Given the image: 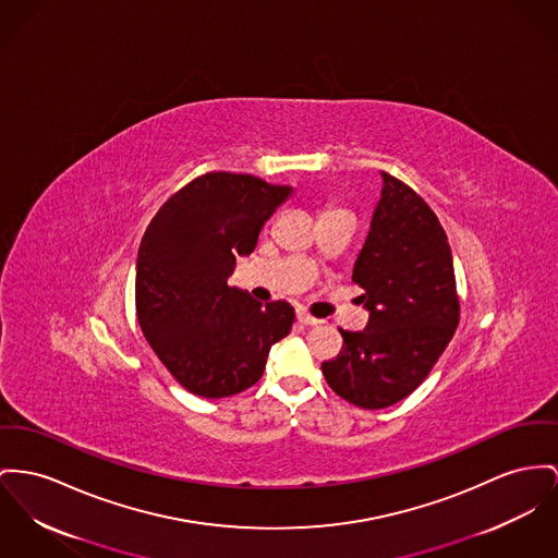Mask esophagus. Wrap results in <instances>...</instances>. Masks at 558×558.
Here are the masks:
<instances>
[{"instance_id": "34e87169", "label": "esophagus", "mask_w": 558, "mask_h": 558, "mask_svg": "<svg viewBox=\"0 0 558 558\" xmlns=\"http://www.w3.org/2000/svg\"><path fill=\"white\" fill-rule=\"evenodd\" d=\"M298 322L300 324H304V326H317V324H322V319H317V317H313V315H308L306 311H298Z\"/></svg>"}]
</instances>
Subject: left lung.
Masks as SVG:
<instances>
[{
  "mask_svg": "<svg viewBox=\"0 0 558 558\" xmlns=\"http://www.w3.org/2000/svg\"><path fill=\"white\" fill-rule=\"evenodd\" d=\"M371 232L353 283L371 311L366 330H340L342 349L322 372L336 396L360 407H393L445 353L459 326V294L445 228L402 180L383 173Z\"/></svg>",
  "mask_w": 558,
  "mask_h": 558,
  "instance_id": "obj_1",
  "label": "left lung"
}]
</instances>
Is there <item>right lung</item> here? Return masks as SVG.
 <instances>
[{
	"instance_id": "add662e5",
	"label": "right lung",
	"mask_w": 558,
	"mask_h": 558,
	"mask_svg": "<svg viewBox=\"0 0 558 558\" xmlns=\"http://www.w3.org/2000/svg\"><path fill=\"white\" fill-rule=\"evenodd\" d=\"M292 187L209 171L171 194L137 252L135 308L151 351L194 396L228 398L256 385L270 347L290 335L294 308L228 286L264 222Z\"/></svg>"
}]
</instances>
